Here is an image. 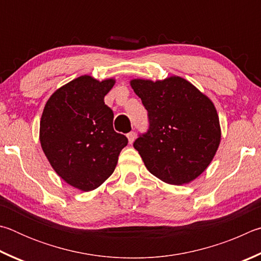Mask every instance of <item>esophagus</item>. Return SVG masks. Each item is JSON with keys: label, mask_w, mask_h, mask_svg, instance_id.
<instances>
[{"label": "esophagus", "mask_w": 261, "mask_h": 261, "mask_svg": "<svg viewBox=\"0 0 261 261\" xmlns=\"http://www.w3.org/2000/svg\"><path fill=\"white\" fill-rule=\"evenodd\" d=\"M127 139H128V142H129L130 144L133 143L135 140V132H129V133L127 134Z\"/></svg>", "instance_id": "esophagus-1"}]
</instances>
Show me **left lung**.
<instances>
[{"label":"left lung","instance_id":"obj_1","mask_svg":"<svg viewBox=\"0 0 261 261\" xmlns=\"http://www.w3.org/2000/svg\"><path fill=\"white\" fill-rule=\"evenodd\" d=\"M130 86L148 111V130L133 144L145 167L170 185L195 180L206 170L220 144L212 100L180 76L156 82L134 79Z\"/></svg>","mask_w":261,"mask_h":261}]
</instances>
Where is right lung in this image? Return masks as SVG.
<instances>
[{
  "label": "right lung",
  "instance_id": "add662e5",
  "mask_svg": "<svg viewBox=\"0 0 261 261\" xmlns=\"http://www.w3.org/2000/svg\"><path fill=\"white\" fill-rule=\"evenodd\" d=\"M113 79L82 75L50 96L40 121V142L50 165L82 191L99 187L112 174L126 147L113 129V111L104 103Z\"/></svg>",
  "mask_w": 261,
  "mask_h": 261
}]
</instances>
